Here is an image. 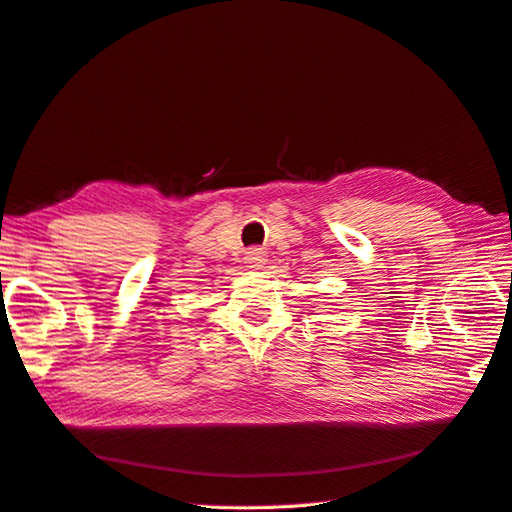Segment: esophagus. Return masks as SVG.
I'll return each instance as SVG.
<instances>
[{"label": "esophagus", "instance_id": "obj_1", "mask_svg": "<svg viewBox=\"0 0 512 512\" xmlns=\"http://www.w3.org/2000/svg\"><path fill=\"white\" fill-rule=\"evenodd\" d=\"M262 262H265V252H262V250H250L245 254V265L250 269L262 267Z\"/></svg>", "mask_w": 512, "mask_h": 512}]
</instances>
